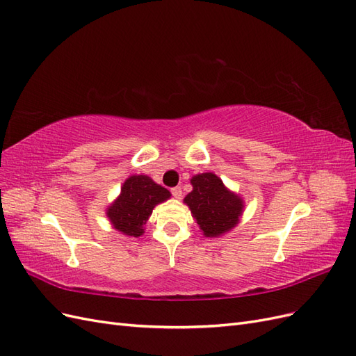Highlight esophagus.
Returning a JSON list of instances; mask_svg holds the SVG:
<instances>
[{
  "mask_svg": "<svg viewBox=\"0 0 356 356\" xmlns=\"http://www.w3.org/2000/svg\"><path fill=\"white\" fill-rule=\"evenodd\" d=\"M170 193H172V196H174L175 199H181L182 188L181 187H174V188H170Z\"/></svg>",
  "mask_w": 356,
  "mask_h": 356,
  "instance_id": "1",
  "label": "esophagus"
}]
</instances>
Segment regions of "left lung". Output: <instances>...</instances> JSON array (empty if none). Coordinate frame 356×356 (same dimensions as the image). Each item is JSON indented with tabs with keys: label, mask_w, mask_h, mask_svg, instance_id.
<instances>
[{
	"label": "left lung",
	"mask_w": 356,
	"mask_h": 356,
	"mask_svg": "<svg viewBox=\"0 0 356 356\" xmlns=\"http://www.w3.org/2000/svg\"><path fill=\"white\" fill-rule=\"evenodd\" d=\"M191 186L184 203L207 238H218L236 227L243 211L242 197L232 193L212 172L195 175Z\"/></svg>",
	"instance_id": "8db88e82"
}]
</instances>
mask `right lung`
Listing matches in <instances>:
<instances>
[{
  "label": "right lung",
  "instance_id": "1",
  "mask_svg": "<svg viewBox=\"0 0 356 356\" xmlns=\"http://www.w3.org/2000/svg\"><path fill=\"white\" fill-rule=\"evenodd\" d=\"M170 197L169 190L161 187L147 175L129 177L122 186V193L106 208V217L113 227L126 236L138 238L156 204Z\"/></svg>",
  "mask_w": 356,
  "mask_h": 356
}]
</instances>
